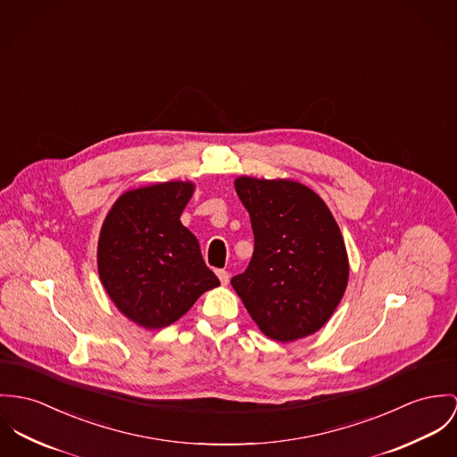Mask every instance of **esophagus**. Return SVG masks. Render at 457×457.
<instances>
[{
  "mask_svg": "<svg viewBox=\"0 0 457 457\" xmlns=\"http://www.w3.org/2000/svg\"><path fill=\"white\" fill-rule=\"evenodd\" d=\"M216 274H218V279H220V283L221 285H228V281H230V276H228V272L227 270H216Z\"/></svg>",
  "mask_w": 457,
  "mask_h": 457,
  "instance_id": "obj_1",
  "label": "esophagus"
}]
</instances>
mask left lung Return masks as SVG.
Masks as SVG:
<instances>
[{"instance_id": "1", "label": "left lung", "mask_w": 457, "mask_h": 457, "mask_svg": "<svg viewBox=\"0 0 457 457\" xmlns=\"http://www.w3.org/2000/svg\"><path fill=\"white\" fill-rule=\"evenodd\" d=\"M254 251L232 278L249 316L269 338L291 342L318 332L344 296L349 278L340 228L323 199L291 179L241 176Z\"/></svg>"}]
</instances>
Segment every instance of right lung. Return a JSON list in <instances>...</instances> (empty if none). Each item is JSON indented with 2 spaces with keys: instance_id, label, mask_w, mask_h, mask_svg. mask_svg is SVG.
Instances as JSON below:
<instances>
[{
  "instance_id": "right-lung-1",
  "label": "right lung",
  "mask_w": 457,
  "mask_h": 457,
  "mask_svg": "<svg viewBox=\"0 0 457 457\" xmlns=\"http://www.w3.org/2000/svg\"><path fill=\"white\" fill-rule=\"evenodd\" d=\"M194 188L190 181H167L129 190L103 223L101 283L119 311L143 328L169 327L220 285L197 237L179 221Z\"/></svg>"
}]
</instances>
